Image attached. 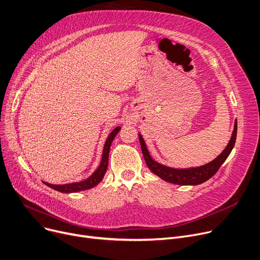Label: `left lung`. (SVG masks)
<instances>
[{"label":"left lung","instance_id":"1","mask_svg":"<svg viewBox=\"0 0 260 260\" xmlns=\"http://www.w3.org/2000/svg\"><path fill=\"white\" fill-rule=\"evenodd\" d=\"M236 133H237V122L234 124V130L231 136V139L229 144L227 145L226 149L219 154L214 160L211 162L199 167V168H190V169H182V170H178V169H172L165 167L160 164H158L154 161L152 157L150 156V153L147 150L146 144L143 136L139 134V143H141L143 155L145 158V161L148 166V168L158 177H160L164 179L165 181L173 183V184H179V185H198L201 184L205 181H207L208 179H210L217 171L221 168V166L225 162L227 157L231 153L235 141H236Z\"/></svg>","mask_w":260,"mask_h":260}]
</instances>
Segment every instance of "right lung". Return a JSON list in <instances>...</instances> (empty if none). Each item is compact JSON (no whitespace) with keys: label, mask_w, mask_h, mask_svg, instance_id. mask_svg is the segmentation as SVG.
<instances>
[{"label":"right lung","mask_w":260,"mask_h":260,"mask_svg":"<svg viewBox=\"0 0 260 260\" xmlns=\"http://www.w3.org/2000/svg\"><path fill=\"white\" fill-rule=\"evenodd\" d=\"M121 130V127H116L107 137L106 143L104 145V149H103V155H102V160L101 164H100L99 168L95 170V172L88 177L87 179H85L84 181L81 182H75V183H69V184H62V185H54V184H50L47 182H44L46 185H48L49 187L60 191V192H77V191H81V190H85V189H89L94 187L96 184H99L100 182L102 181V179L107 171V167H108V156H109V150H110V146L111 143L114 139L115 135L118 133V131Z\"/></svg>","instance_id":"add662e5"}]
</instances>
